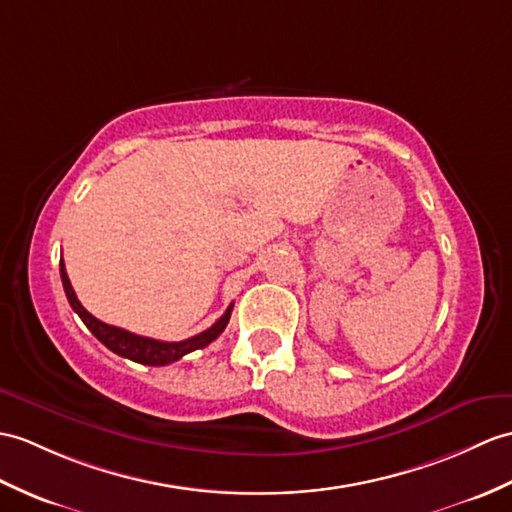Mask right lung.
Masks as SVG:
<instances>
[{"instance_id": "obj_1", "label": "right lung", "mask_w": 512, "mask_h": 512, "mask_svg": "<svg viewBox=\"0 0 512 512\" xmlns=\"http://www.w3.org/2000/svg\"><path fill=\"white\" fill-rule=\"evenodd\" d=\"M61 279H63V288H65L71 310H74L80 316V320L87 325L91 334L98 338L106 349H111L113 353L122 355V358H128L133 362H139V364H148V366L172 364L176 360H181L183 355H187V353H192L196 349H205L207 344L216 340L224 331V327L229 325V318H231V312H233V303H231L227 307V312H224L207 331H202V334L192 336L187 340H181V342H163V340L130 334V331H126V329L106 325V323H102V320L91 316L85 310V307H82V303L78 301L74 288H71L63 259H61Z\"/></svg>"}]
</instances>
